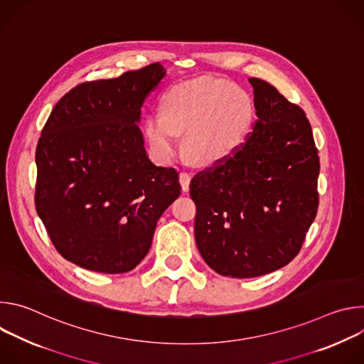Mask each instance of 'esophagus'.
Returning a JSON list of instances; mask_svg holds the SVG:
<instances>
[{"mask_svg":"<svg viewBox=\"0 0 364 364\" xmlns=\"http://www.w3.org/2000/svg\"><path fill=\"white\" fill-rule=\"evenodd\" d=\"M190 181H191V174H188V173H186V171L180 173V184H181L183 191H188Z\"/></svg>","mask_w":364,"mask_h":364,"instance_id":"esophagus-1","label":"esophagus"}]
</instances>
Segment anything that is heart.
Segmentation results:
<instances>
[{"label":"heart","instance_id":"heart-1","mask_svg":"<svg viewBox=\"0 0 364 364\" xmlns=\"http://www.w3.org/2000/svg\"><path fill=\"white\" fill-rule=\"evenodd\" d=\"M253 117L245 89L226 80L200 77L171 86L163 97L161 115L145 119L144 135L155 157L173 161L184 149L198 164H215L239 146Z\"/></svg>","mask_w":364,"mask_h":364}]
</instances>
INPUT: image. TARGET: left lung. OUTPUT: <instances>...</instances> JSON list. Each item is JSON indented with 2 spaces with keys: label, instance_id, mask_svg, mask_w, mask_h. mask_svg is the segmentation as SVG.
I'll use <instances>...</instances> for the list:
<instances>
[{
  "label": "left lung",
  "instance_id": "obj_1",
  "mask_svg": "<svg viewBox=\"0 0 364 364\" xmlns=\"http://www.w3.org/2000/svg\"><path fill=\"white\" fill-rule=\"evenodd\" d=\"M256 122L246 142L190 184L194 237L223 277L271 274L299 252L318 209L320 159L305 112L250 77Z\"/></svg>",
  "mask_w": 364,
  "mask_h": 364
}]
</instances>
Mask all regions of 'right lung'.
I'll use <instances>...</instances> for the list:
<instances>
[{
	"mask_svg": "<svg viewBox=\"0 0 364 364\" xmlns=\"http://www.w3.org/2000/svg\"><path fill=\"white\" fill-rule=\"evenodd\" d=\"M160 63L68 92L37 144L36 209L58 252L100 274L132 271L180 196L174 168L148 159L138 127Z\"/></svg>",
	"mask_w": 364,
	"mask_h": 364,
	"instance_id": "obj_1",
	"label": "right lung"
}]
</instances>
